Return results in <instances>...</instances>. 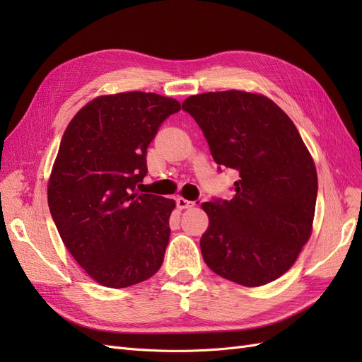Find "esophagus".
Segmentation results:
<instances>
[{"instance_id": "obj_1", "label": "esophagus", "mask_w": 362, "mask_h": 362, "mask_svg": "<svg viewBox=\"0 0 362 362\" xmlns=\"http://www.w3.org/2000/svg\"><path fill=\"white\" fill-rule=\"evenodd\" d=\"M177 205H178V208H181V210H184V208H193L196 205V202L194 201H189V199H185V198H178L177 199Z\"/></svg>"}]
</instances>
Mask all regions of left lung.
<instances>
[{"label":"left lung","mask_w":362,"mask_h":362,"mask_svg":"<svg viewBox=\"0 0 362 362\" xmlns=\"http://www.w3.org/2000/svg\"><path fill=\"white\" fill-rule=\"evenodd\" d=\"M218 166L238 172L231 201L204 202V261L245 287L282 276L313 233L317 170L287 113L261 93L223 90L182 103Z\"/></svg>","instance_id":"left-lung-1"}]
</instances>
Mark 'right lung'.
<instances>
[{
	"instance_id": "right-lung-1",
	"label": "right lung",
	"mask_w": 362,
	"mask_h": 362,
	"mask_svg": "<svg viewBox=\"0 0 362 362\" xmlns=\"http://www.w3.org/2000/svg\"><path fill=\"white\" fill-rule=\"evenodd\" d=\"M180 110L177 100L152 92L101 95L63 133L48 180L49 211L64 246L100 286H136L163 264L175 201L140 194L136 185L160 125Z\"/></svg>"
}]
</instances>
